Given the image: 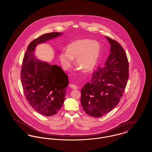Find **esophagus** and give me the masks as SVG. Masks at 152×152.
Masks as SVG:
<instances>
[{"instance_id":"34e87169","label":"esophagus","mask_w":152,"mask_h":152,"mask_svg":"<svg viewBox=\"0 0 152 152\" xmlns=\"http://www.w3.org/2000/svg\"><path fill=\"white\" fill-rule=\"evenodd\" d=\"M69 86L70 88H71L72 89H76L77 88V87L76 86H75V85H74V84H70L69 85Z\"/></svg>"}]
</instances>
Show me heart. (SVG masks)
Wrapping results in <instances>:
<instances>
[{
	"mask_svg": "<svg viewBox=\"0 0 152 152\" xmlns=\"http://www.w3.org/2000/svg\"><path fill=\"white\" fill-rule=\"evenodd\" d=\"M101 53L100 43L92 39H81L69 44L66 51L59 55V59L65 69H69L76 58V65L84 72H92L97 65Z\"/></svg>",
	"mask_w": 152,
	"mask_h": 152,
	"instance_id": "heart-1",
	"label": "heart"
}]
</instances>
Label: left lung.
<instances>
[{"mask_svg":"<svg viewBox=\"0 0 152 152\" xmlns=\"http://www.w3.org/2000/svg\"><path fill=\"white\" fill-rule=\"evenodd\" d=\"M110 54L104 67L99 68L81 91V104L87 115L100 117L115 108L129 77V63L121 45L108 37Z\"/></svg>","mask_w":152,"mask_h":152,"instance_id":"1","label":"left lung"}]
</instances>
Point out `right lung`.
I'll list each match as a JSON object with an SVG mask.
<instances>
[{
	"mask_svg": "<svg viewBox=\"0 0 152 152\" xmlns=\"http://www.w3.org/2000/svg\"><path fill=\"white\" fill-rule=\"evenodd\" d=\"M62 34H45L31 42L23 61L21 81L24 93L29 105L43 116L55 115L61 108L68 79L60 66L37 58L35 48L37 45L47 43Z\"/></svg>",
	"mask_w": 152,
	"mask_h": 152,
	"instance_id": "add662e5",
	"label": "right lung"
}]
</instances>
